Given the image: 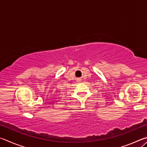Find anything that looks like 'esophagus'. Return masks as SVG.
I'll return each instance as SVG.
<instances>
[{
	"label": "esophagus",
	"mask_w": 147,
	"mask_h": 147,
	"mask_svg": "<svg viewBox=\"0 0 147 147\" xmlns=\"http://www.w3.org/2000/svg\"><path fill=\"white\" fill-rule=\"evenodd\" d=\"M77 81H78V82H80L81 80H77Z\"/></svg>",
	"instance_id": "obj_1"
}]
</instances>
